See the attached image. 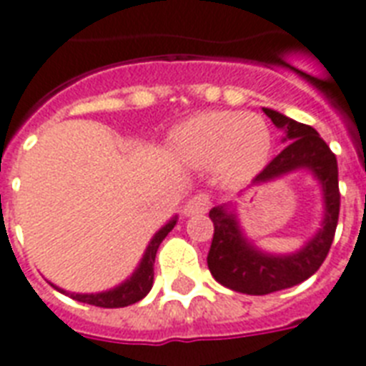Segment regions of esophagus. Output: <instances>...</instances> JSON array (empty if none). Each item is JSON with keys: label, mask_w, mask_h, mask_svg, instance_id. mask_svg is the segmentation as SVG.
I'll return each instance as SVG.
<instances>
[{"label": "esophagus", "mask_w": 366, "mask_h": 366, "mask_svg": "<svg viewBox=\"0 0 366 366\" xmlns=\"http://www.w3.org/2000/svg\"><path fill=\"white\" fill-rule=\"evenodd\" d=\"M209 207H211V199H209L207 194H197L194 195L188 203H186V207H184V214L186 217H194V214H203L207 213Z\"/></svg>", "instance_id": "esophagus-1"}]
</instances>
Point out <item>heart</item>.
I'll use <instances>...</instances> for the list:
<instances>
[{"label": "heart", "mask_w": 366, "mask_h": 366, "mask_svg": "<svg viewBox=\"0 0 366 366\" xmlns=\"http://www.w3.org/2000/svg\"><path fill=\"white\" fill-rule=\"evenodd\" d=\"M172 152L199 169L214 167L228 186H242L263 172L272 153V130L257 113L209 111L172 132Z\"/></svg>", "instance_id": "1"}]
</instances>
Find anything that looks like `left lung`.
Masks as SVG:
<instances>
[{
	"label": "left lung",
	"instance_id": "1",
	"mask_svg": "<svg viewBox=\"0 0 366 366\" xmlns=\"http://www.w3.org/2000/svg\"><path fill=\"white\" fill-rule=\"evenodd\" d=\"M276 128L284 130L288 146L255 177L251 186L272 182L292 172L313 174L322 192L320 228L292 253H269L253 244L239 227L236 205L222 203L209 211L214 224L213 242L207 255L211 274L219 284L247 295H264L297 286L313 276L330 251L338 227L340 189L338 161L313 127H307L274 109L263 107Z\"/></svg>",
	"mask_w": 366,
	"mask_h": 366
}]
</instances>
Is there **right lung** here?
Returning <instances> with one entry per match:
<instances>
[{
    "mask_svg": "<svg viewBox=\"0 0 366 366\" xmlns=\"http://www.w3.org/2000/svg\"><path fill=\"white\" fill-rule=\"evenodd\" d=\"M177 220L178 214H174L167 224H163L157 232L153 234V238L149 239V244H147L144 255L139 259L136 270L128 276L124 282H121L119 286H115V288L105 290V292H96V294H74V292H66V290L59 288V286H55V284H51L57 292H61V294L71 295L72 300L82 301V303H88V305L105 307V309H117V307L132 305V303L144 300V297L149 294V290H152L153 286V263H155V255H157L159 245H161V242L167 238V234L177 227Z\"/></svg>",
    "mask_w": 366,
    "mask_h": 366,
    "instance_id": "obj_1",
    "label": "right lung"
}]
</instances>
